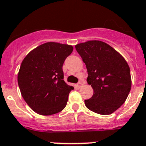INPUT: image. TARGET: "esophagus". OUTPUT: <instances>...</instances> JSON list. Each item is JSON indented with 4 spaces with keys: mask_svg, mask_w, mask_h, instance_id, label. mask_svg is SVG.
Listing matches in <instances>:
<instances>
[{
    "mask_svg": "<svg viewBox=\"0 0 146 146\" xmlns=\"http://www.w3.org/2000/svg\"><path fill=\"white\" fill-rule=\"evenodd\" d=\"M82 85H83V84H82V82H79L77 84V86L79 88H81V87H82Z\"/></svg>",
    "mask_w": 146,
    "mask_h": 146,
    "instance_id": "obj_1",
    "label": "esophagus"
}]
</instances>
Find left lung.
Returning a JSON list of instances; mask_svg holds the SVG:
<instances>
[{"mask_svg": "<svg viewBox=\"0 0 146 146\" xmlns=\"http://www.w3.org/2000/svg\"><path fill=\"white\" fill-rule=\"evenodd\" d=\"M86 65L87 82L93 95L85 100V106L95 113H113L126 101L131 89L130 69L125 59L106 42L90 40L75 45Z\"/></svg>", "mask_w": 146, "mask_h": 146, "instance_id": "8db88e82", "label": "left lung"}]
</instances>
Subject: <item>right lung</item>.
<instances>
[{"label": "right lung", "instance_id": "obj_1", "mask_svg": "<svg viewBox=\"0 0 146 146\" xmlns=\"http://www.w3.org/2000/svg\"><path fill=\"white\" fill-rule=\"evenodd\" d=\"M73 51L72 45L49 42L29 52L18 74L21 96L36 113L55 114L65 108L74 87L64 80L62 66Z\"/></svg>", "mask_w": 146, "mask_h": 146}]
</instances>
